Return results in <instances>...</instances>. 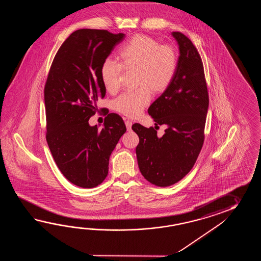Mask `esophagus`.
I'll return each instance as SVG.
<instances>
[{
  "label": "esophagus",
  "mask_w": 261,
  "mask_h": 261,
  "mask_svg": "<svg viewBox=\"0 0 261 261\" xmlns=\"http://www.w3.org/2000/svg\"><path fill=\"white\" fill-rule=\"evenodd\" d=\"M125 124H126L127 129H128V130H130V129H132V126H133V122H132V121H129V120H127V121H125Z\"/></svg>",
  "instance_id": "34e87169"
}]
</instances>
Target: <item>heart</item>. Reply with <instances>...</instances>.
I'll use <instances>...</instances> for the list:
<instances>
[{"label":"heart","instance_id":"b5f03b06","mask_svg":"<svg viewBox=\"0 0 261 261\" xmlns=\"http://www.w3.org/2000/svg\"><path fill=\"white\" fill-rule=\"evenodd\" d=\"M118 60L119 63L109 59L101 63V83L108 92L115 93L123 72H134V87L138 89L119 96L114 108L127 117H138L149 103L150 92L161 94L170 87L177 68L176 51L172 45L137 34L119 51Z\"/></svg>","mask_w":261,"mask_h":261}]
</instances>
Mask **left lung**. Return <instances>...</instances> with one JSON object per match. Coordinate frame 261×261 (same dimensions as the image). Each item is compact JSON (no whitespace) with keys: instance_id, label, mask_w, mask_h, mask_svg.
Wrapping results in <instances>:
<instances>
[{"instance_id":"left-lung-1","label":"left lung","mask_w":261,"mask_h":261,"mask_svg":"<svg viewBox=\"0 0 261 261\" xmlns=\"http://www.w3.org/2000/svg\"><path fill=\"white\" fill-rule=\"evenodd\" d=\"M179 46L177 68L170 87L150 106L155 126L166 125L162 137L153 127L139 123L136 155L140 172L148 182L166 188L177 183L194 166L204 141L209 96L203 64L192 42L173 32Z\"/></svg>"}]
</instances>
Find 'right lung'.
<instances>
[{
	"label": "right lung",
	"mask_w": 261,
	"mask_h": 261,
	"mask_svg": "<svg viewBox=\"0 0 261 261\" xmlns=\"http://www.w3.org/2000/svg\"><path fill=\"white\" fill-rule=\"evenodd\" d=\"M124 38L106 30L73 32L58 50L44 86L50 152L65 178L84 189L103 182L112 152L126 133L122 118L114 113L107 115L101 129L89 124L96 101L106 96L100 65Z\"/></svg>",
	"instance_id": "add662e5"
}]
</instances>
